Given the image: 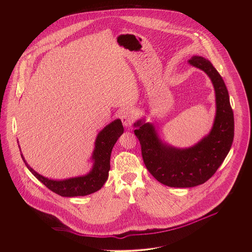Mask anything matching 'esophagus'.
I'll use <instances>...</instances> for the list:
<instances>
[{
    "mask_svg": "<svg viewBox=\"0 0 252 252\" xmlns=\"http://www.w3.org/2000/svg\"><path fill=\"white\" fill-rule=\"evenodd\" d=\"M136 119V115L132 110H124L121 113V120L125 126H130Z\"/></svg>",
    "mask_w": 252,
    "mask_h": 252,
    "instance_id": "1",
    "label": "esophagus"
}]
</instances>
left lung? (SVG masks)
I'll return each instance as SVG.
<instances>
[{
	"label": "left lung",
	"instance_id": "obj_1",
	"mask_svg": "<svg viewBox=\"0 0 252 252\" xmlns=\"http://www.w3.org/2000/svg\"><path fill=\"white\" fill-rule=\"evenodd\" d=\"M189 63L206 72L216 90V116L211 133L191 148L177 149L161 144L149 123L135 124L145 167L169 187L189 188L210 180L228 155L234 137L233 111L223 78L202 57H192Z\"/></svg>",
	"mask_w": 252,
	"mask_h": 252
}]
</instances>
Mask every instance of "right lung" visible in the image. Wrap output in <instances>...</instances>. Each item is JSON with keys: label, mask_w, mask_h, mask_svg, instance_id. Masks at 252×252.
I'll return each instance as SVG.
<instances>
[{"label": "right lung", "mask_w": 252, "mask_h": 252, "mask_svg": "<svg viewBox=\"0 0 252 252\" xmlns=\"http://www.w3.org/2000/svg\"><path fill=\"white\" fill-rule=\"evenodd\" d=\"M123 132L124 126L121 120L118 119L109 124L98 134L95 142V149L93 155L94 159V168L84 177L60 181L49 180L40 176L30 167L24 160L23 155L22 158L29 171L52 192L65 197L88 195L101 189L108 180V171L110 169L109 160L111 150Z\"/></svg>", "instance_id": "obj_1"}]
</instances>
